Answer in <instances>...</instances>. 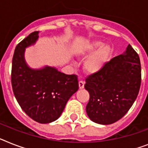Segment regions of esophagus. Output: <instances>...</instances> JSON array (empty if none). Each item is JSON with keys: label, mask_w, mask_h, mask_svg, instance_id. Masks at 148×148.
Segmentation results:
<instances>
[{"label": "esophagus", "mask_w": 148, "mask_h": 148, "mask_svg": "<svg viewBox=\"0 0 148 148\" xmlns=\"http://www.w3.org/2000/svg\"><path fill=\"white\" fill-rule=\"evenodd\" d=\"M84 87V81L80 80V81H79V88L83 89Z\"/></svg>", "instance_id": "34e87169"}]
</instances>
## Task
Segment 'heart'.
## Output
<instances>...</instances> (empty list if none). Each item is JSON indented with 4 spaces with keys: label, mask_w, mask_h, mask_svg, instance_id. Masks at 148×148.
Returning a JSON list of instances; mask_svg holds the SVG:
<instances>
[{
    "label": "heart",
    "mask_w": 148,
    "mask_h": 148,
    "mask_svg": "<svg viewBox=\"0 0 148 148\" xmlns=\"http://www.w3.org/2000/svg\"><path fill=\"white\" fill-rule=\"evenodd\" d=\"M95 53L85 64V69L89 73H96L101 70L111 57L112 48L109 45H104L101 42H94L91 44L90 49L83 55L88 56Z\"/></svg>",
    "instance_id": "obj_1"
}]
</instances>
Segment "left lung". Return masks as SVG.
Listing matches in <instances>:
<instances>
[{
    "instance_id": "1",
    "label": "left lung",
    "mask_w": 148,
    "mask_h": 148,
    "mask_svg": "<svg viewBox=\"0 0 148 148\" xmlns=\"http://www.w3.org/2000/svg\"><path fill=\"white\" fill-rule=\"evenodd\" d=\"M141 82L140 58L128 45L124 54L113 58L99 71L86 78L90 93L86 107L93 122L110 125L122 119L135 101Z\"/></svg>"
}]
</instances>
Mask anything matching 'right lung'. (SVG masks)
I'll return each mask as SVG.
<instances>
[{
	"label": "right lung",
	"instance_id": "right-lung-1",
	"mask_svg": "<svg viewBox=\"0 0 148 148\" xmlns=\"http://www.w3.org/2000/svg\"><path fill=\"white\" fill-rule=\"evenodd\" d=\"M33 32L16 47L12 60L11 84L14 96L26 114L36 122L50 123L60 117L70 97L79 88L77 76L55 68L34 70L24 59L25 48L36 42Z\"/></svg>",
	"mask_w": 148,
	"mask_h": 148
}]
</instances>
